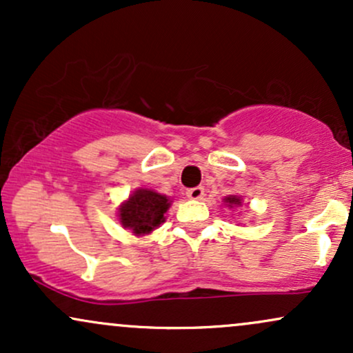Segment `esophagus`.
<instances>
[{"instance_id": "1", "label": "esophagus", "mask_w": 353, "mask_h": 353, "mask_svg": "<svg viewBox=\"0 0 353 353\" xmlns=\"http://www.w3.org/2000/svg\"><path fill=\"white\" fill-rule=\"evenodd\" d=\"M185 194H188L189 199L201 201L202 197H204V188H192V189H189Z\"/></svg>"}]
</instances>
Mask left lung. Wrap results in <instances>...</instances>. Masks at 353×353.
<instances>
[{
    "label": "left lung",
    "instance_id": "1",
    "mask_svg": "<svg viewBox=\"0 0 353 353\" xmlns=\"http://www.w3.org/2000/svg\"><path fill=\"white\" fill-rule=\"evenodd\" d=\"M222 202H224V205L225 208H229V209H232V210H239L242 208V197L241 196H225L224 199H222ZM241 214V212H239Z\"/></svg>",
    "mask_w": 353,
    "mask_h": 353
}]
</instances>
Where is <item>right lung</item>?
<instances>
[{"label":"right lung","mask_w":353,"mask_h":353,"mask_svg":"<svg viewBox=\"0 0 353 353\" xmlns=\"http://www.w3.org/2000/svg\"><path fill=\"white\" fill-rule=\"evenodd\" d=\"M172 201L154 189L132 190L117 208V221L134 236H148L165 222V212Z\"/></svg>","instance_id":"add662e5"}]
</instances>
